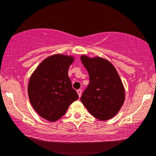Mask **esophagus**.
<instances>
[{"label":"esophagus","instance_id":"obj_1","mask_svg":"<svg viewBox=\"0 0 156 156\" xmlns=\"http://www.w3.org/2000/svg\"><path fill=\"white\" fill-rule=\"evenodd\" d=\"M76 91H77V93H78V95H79V97H81V88H80V89H78L77 90H76Z\"/></svg>","mask_w":156,"mask_h":156}]
</instances>
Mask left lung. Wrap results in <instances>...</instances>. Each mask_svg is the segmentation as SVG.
Wrapping results in <instances>:
<instances>
[{
    "instance_id": "8db88e82",
    "label": "left lung",
    "mask_w": 156,
    "mask_h": 156,
    "mask_svg": "<svg viewBox=\"0 0 156 156\" xmlns=\"http://www.w3.org/2000/svg\"><path fill=\"white\" fill-rule=\"evenodd\" d=\"M89 75V84L81 97L89 113L101 121L112 119L118 113L125 100V90L116 68L100 57L81 56Z\"/></svg>"
}]
</instances>
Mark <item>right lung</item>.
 I'll use <instances>...</instances> for the list:
<instances>
[{"label": "right lung", "mask_w": 156, "mask_h": 156, "mask_svg": "<svg viewBox=\"0 0 156 156\" xmlns=\"http://www.w3.org/2000/svg\"><path fill=\"white\" fill-rule=\"evenodd\" d=\"M73 61V56L53 55L44 59L30 76L28 87L30 104L47 121L61 119L71 103L79 98L68 76Z\"/></svg>", "instance_id": "obj_1"}]
</instances>
